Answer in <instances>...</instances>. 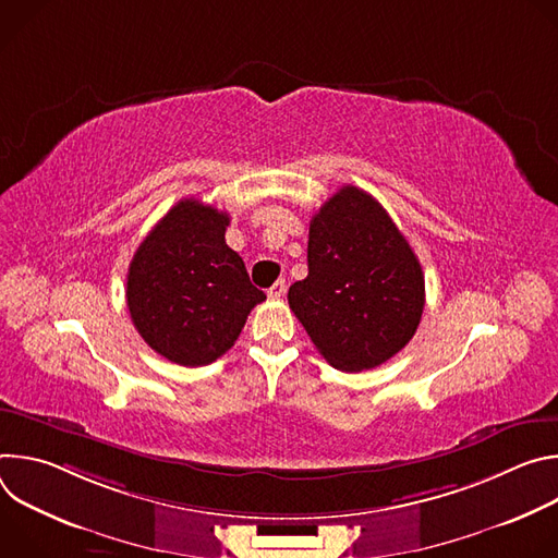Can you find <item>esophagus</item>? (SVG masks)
Masks as SVG:
<instances>
[{
  "label": "esophagus",
  "instance_id": "obj_1",
  "mask_svg": "<svg viewBox=\"0 0 558 558\" xmlns=\"http://www.w3.org/2000/svg\"><path fill=\"white\" fill-rule=\"evenodd\" d=\"M267 295L274 298V300L282 298V295H284V280H276V282L267 289Z\"/></svg>",
  "mask_w": 558,
  "mask_h": 558
}]
</instances>
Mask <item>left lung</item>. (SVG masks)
<instances>
[{
    "instance_id": "obj_1",
    "label": "left lung",
    "mask_w": 558,
    "mask_h": 558,
    "mask_svg": "<svg viewBox=\"0 0 558 558\" xmlns=\"http://www.w3.org/2000/svg\"><path fill=\"white\" fill-rule=\"evenodd\" d=\"M308 276L289 306L315 349L347 373L400 353L424 313V271L404 233L364 190L344 185L311 218Z\"/></svg>"
}]
</instances>
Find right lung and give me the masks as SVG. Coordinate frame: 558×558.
Here are the masks:
<instances>
[{
	"label": "right lung",
	"instance_id": "obj_1",
	"mask_svg": "<svg viewBox=\"0 0 558 558\" xmlns=\"http://www.w3.org/2000/svg\"><path fill=\"white\" fill-rule=\"evenodd\" d=\"M229 214L179 201L138 245L128 269V308L141 338L166 360L205 366L241 336L267 295L225 243Z\"/></svg>",
	"mask_w": 558,
	"mask_h": 558
}]
</instances>
